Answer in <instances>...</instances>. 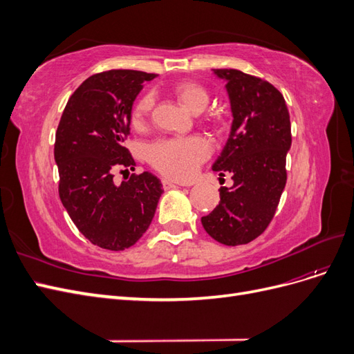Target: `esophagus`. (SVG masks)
<instances>
[{"mask_svg":"<svg viewBox=\"0 0 354 354\" xmlns=\"http://www.w3.org/2000/svg\"><path fill=\"white\" fill-rule=\"evenodd\" d=\"M162 187H164V190H169V189L178 187V185H177V183H174V181H171V180L162 178Z\"/></svg>","mask_w":354,"mask_h":354,"instance_id":"34e87169","label":"esophagus"}]
</instances>
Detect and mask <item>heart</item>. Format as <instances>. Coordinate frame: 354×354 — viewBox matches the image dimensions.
<instances>
[{"label":"heart","mask_w":354,"mask_h":354,"mask_svg":"<svg viewBox=\"0 0 354 354\" xmlns=\"http://www.w3.org/2000/svg\"><path fill=\"white\" fill-rule=\"evenodd\" d=\"M178 100L192 112H202L209 103V93L199 82H183L176 87ZM155 93L147 91L137 99L131 122L143 125L155 108ZM212 151L208 138L202 136L162 137L147 143L145 155L147 162L159 173L174 180H187L196 174L198 168Z\"/></svg>","instance_id":"b5f03b06"}]
</instances>
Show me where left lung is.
I'll use <instances>...</instances> for the list:
<instances>
[{
    "label": "left lung",
    "mask_w": 354,
    "mask_h": 354,
    "mask_svg": "<svg viewBox=\"0 0 354 354\" xmlns=\"http://www.w3.org/2000/svg\"><path fill=\"white\" fill-rule=\"evenodd\" d=\"M226 80L233 122L221 155L212 165L232 174L233 186L220 187V202L202 226L212 239L236 246L250 243L269 227L286 185L291 121L282 93L238 69H214Z\"/></svg>",
    "instance_id": "8db88e82"
}]
</instances>
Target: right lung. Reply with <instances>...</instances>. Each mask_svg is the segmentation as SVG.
Returning a JSON list of instances; mask_svg holds the SVG:
<instances>
[{
  "label": "right lung",
  "mask_w": 354,
  "mask_h": 354,
  "mask_svg": "<svg viewBox=\"0 0 354 354\" xmlns=\"http://www.w3.org/2000/svg\"><path fill=\"white\" fill-rule=\"evenodd\" d=\"M156 73L112 69L91 75L71 95L56 131L59 196L71 220L93 245L122 251L143 236L164 194L151 173L116 186L115 171L136 167L124 146L143 81Z\"/></svg>",
  "instance_id": "1"
}]
</instances>
